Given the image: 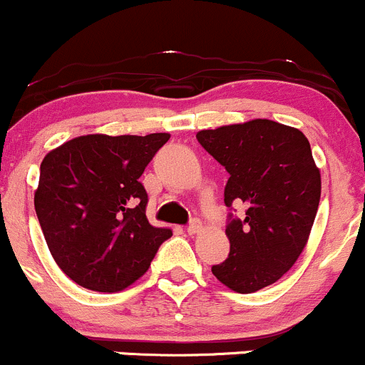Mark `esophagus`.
I'll return each mask as SVG.
<instances>
[{"label": "esophagus", "instance_id": "obj_1", "mask_svg": "<svg viewBox=\"0 0 365 365\" xmlns=\"http://www.w3.org/2000/svg\"><path fill=\"white\" fill-rule=\"evenodd\" d=\"M202 228H204V227H202V221L200 220H193L190 223V227L186 228V230H187V234H190V235H195V234H198V232H202Z\"/></svg>", "mask_w": 365, "mask_h": 365}]
</instances>
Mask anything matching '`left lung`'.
Segmentation results:
<instances>
[{
  "mask_svg": "<svg viewBox=\"0 0 365 365\" xmlns=\"http://www.w3.org/2000/svg\"><path fill=\"white\" fill-rule=\"evenodd\" d=\"M197 140L230 174L225 205H246L242 220L228 216L230 253L212 274L230 290L253 294L288 272L309 239L322 195L309 140L270 119L202 130Z\"/></svg>",
  "mask_w": 365,
  "mask_h": 365,
  "instance_id": "1",
  "label": "left lung"
}]
</instances>
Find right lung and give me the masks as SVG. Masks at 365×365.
<instances>
[{"mask_svg":"<svg viewBox=\"0 0 365 365\" xmlns=\"http://www.w3.org/2000/svg\"><path fill=\"white\" fill-rule=\"evenodd\" d=\"M168 133L82 135L40 165L35 210L59 269L93 292L125 290L144 276L170 228L145 216L138 181Z\"/></svg>","mask_w":365,"mask_h":365,"instance_id":"add662e5","label":"right lung"}]
</instances>
